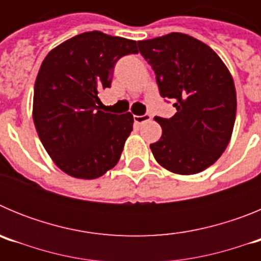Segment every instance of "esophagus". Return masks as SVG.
Listing matches in <instances>:
<instances>
[{"mask_svg":"<svg viewBox=\"0 0 261 261\" xmlns=\"http://www.w3.org/2000/svg\"><path fill=\"white\" fill-rule=\"evenodd\" d=\"M151 120V115L149 114H145V115H141V116H135V123L138 124V125H142V124L147 123V121H150Z\"/></svg>","mask_w":261,"mask_h":261,"instance_id":"obj_1","label":"esophagus"}]
</instances>
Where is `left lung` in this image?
<instances>
[{
    "mask_svg": "<svg viewBox=\"0 0 261 261\" xmlns=\"http://www.w3.org/2000/svg\"><path fill=\"white\" fill-rule=\"evenodd\" d=\"M155 73L159 94L176 114L155 116L162 137L150 145L156 162L168 171H204L225 151L237 114L234 81L222 60L202 41L180 32L138 41Z\"/></svg>",
    "mask_w": 261,
    "mask_h": 261,
    "instance_id": "8db88e82",
    "label": "left lung"
}]
</instances>
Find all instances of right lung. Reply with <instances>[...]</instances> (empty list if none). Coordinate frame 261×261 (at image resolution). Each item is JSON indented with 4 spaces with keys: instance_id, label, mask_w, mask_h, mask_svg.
I'll use <instances>...</instances> for the list:
<instances>
[{
    "instance_id": "1",
    "label": "right lung",
    "mask_w": 261,
    "mask_h": 261,
    "mask_svg": "<svg viewBox=\"0 0 261 261\" xmlns=\"http://www.w3.org/2000/svg\"><path fill=\"white\" fill-rule=\"evenodd\" d=\"M138 53L135 40L100 31L80 34L50 50L38 73L32 117L53 162L70 176L96 179L120 159L133 115L100 111L115 64Z\"/></svg>"
}]
</instances>
